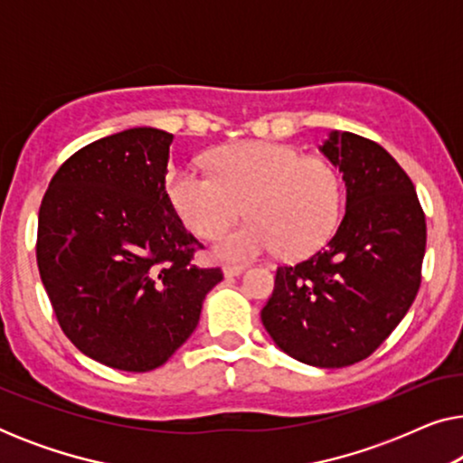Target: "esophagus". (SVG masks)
I'll use <instances>...</instances> for the list:
<instances>
[{
	"instance_id": "esophagus-1",
	"label": "esophagus",
	"mask_w": 463,
	"mask_h": 463,
	"mask_svg": "<svg viewBox=\"0 0 463 463\" xmlns=\"http://www.w3.org/2000/svg\"><path fill=\"white\" fill-rule=\"evenodd\" d=\"M244 271V265H236V263H227V265H223V274L227 276V278H232V276H240Z\"/></svg>"
}]
</instances>
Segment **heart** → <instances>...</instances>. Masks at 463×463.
Segmentation results:
<instances>
[{"label":"heart","instance_id":"heart-1","mask_svg":"<svg viewBox=\"0 0 463 463\" xmlns=\"http://www.w3.org/2000/svg\"><path fill=\"white\" fill-rule=\"evenodd\" d=\"M166 194L183 223L200 238H213L246 206L250 219L221 233L214 246L232 261L276 249L287 259L312 255L333 236L344 211V183L331 162L269 141L219 149L213 173L173 170Z\"/></svg>","mask_w":463,"mask_h":463}]
</instances>
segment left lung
I'll list each match as a JSON object with an SVG mask.
<instances>
[{"instance_id": "left-lung-1", "label": "left lung", "mask_w": 463, "mask_h": 463, "mask_svg": "<svg viewBox=\"0 0 463 463\" xmlns=\"http://www.w3.org/2000/svg\"><path fill=\"white\" fill-rule=\"evenodd\" d=\"M320 149L344 173L345 214L325 249L276 269L261 320L288 356L339 369L369 358L415 301L426 214L382 145L335 130Z\"/></svg>"}]
</instances>
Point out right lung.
<instances>
[{"label":"right lung","instance_id":"1","mask_svg":"<svg viewBox=\"0 0 463 463\" xmlns=\"http://www.w3.org/2000/svg\"><path fill=\"white\" fill-rule=\"evenodd\" d=\"M173 135L130 128L62 162L43 194L35 257L62 333L111 369L162 366L200 320L221 268L194 263L200 242L166 194Z\"/></svg>","mask_w":463,"mask_h":463}]
</instances>
